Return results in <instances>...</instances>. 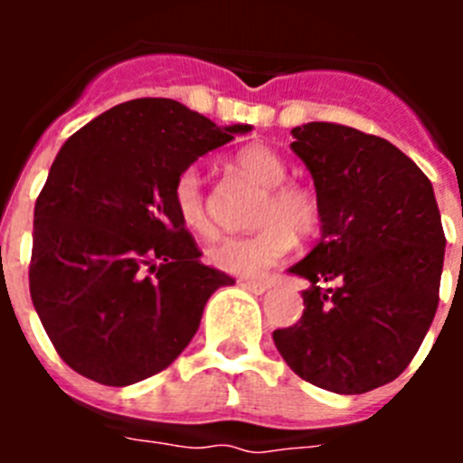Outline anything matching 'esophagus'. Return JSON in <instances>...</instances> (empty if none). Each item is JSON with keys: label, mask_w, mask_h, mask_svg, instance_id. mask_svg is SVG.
Instances as JSON below:
<instances>
[{"label": "esophagus", "mask_w": 463, "mask_h": 463, "mask_svg": "<svg viewBox=\"0 0 463 463\" xmlns=\"http://www.w3.org/2000/svg\"><path fill=\"white\" fill-rule=\"evenodd\" d=\"M239 285L245 289H250V292L255 294H264L269 288H271V282L269 280H239Z\"/></svg>", "instance_id": "obj_1"}]
</instances>
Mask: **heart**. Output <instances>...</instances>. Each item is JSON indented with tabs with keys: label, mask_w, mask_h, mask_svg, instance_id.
<instances>
[{
	"label": "heart",
	"mask_w": 463,
	"mask_h": 463,
	"mask_svg": "<svg viewBox=\"0 0 463 463\" xmlns=\"http://www.w3.org/2000/svg\"><path fill=\"white\" fill-rule=\"evenodd\" d=\"M234 166L248 181L264 190L255 213V234L224 236L208 248V261L218 271L241 278H257L280 264L298 239L317 234L322 206L313 190L288 183V166L280 155L261 143H250L236 153ZM174 206L181 222L199 236L215 234L206 190L199 169L187 166L174 181Z\"/></svg>",
	"instance_id": "obj_1"
}]
</instances>
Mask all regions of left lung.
<instances>
[{"label": "left lung", "instance_id": "8db88e82", "mask_svg": "<svg viewBox=\"0 0 463 463\" xmlns=\"http://www.w3.org/2000/svg\"><path fill=\"white\" fill-rule=\"evenodd\" d=\"M322 206V239L289 271L304 315L273 331L306 383L364 394L406 371L439 308L445 234L433 187L408 155L354 127H294Z\"/></svg>", "mask_w": 463, "mask_h": 463}]
</instances>
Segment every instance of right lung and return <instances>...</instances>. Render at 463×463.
<instances>
[{"label":"right lung","mask_w":463,"mask_h":463,"mask_svg":"<svg viewBox=\"0 0 463 463\" xmlns=\"http://www.w3.org/2000/svg\"><path fill=\"white\" fill-rule=\"evenodd\" d=\"M174 99L143 97L94 118L57 153L34 206L30 294L76 373L125 387L165 371L232 278L202 264L174 181L245 134Z\"/></svg>","instance_id":"right-lung-1"}]
</instances>
